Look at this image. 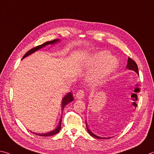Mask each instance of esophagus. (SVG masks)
<instances>
[{
  "label": "esophagus",
  "mask_w": 154,
  "mask_h": 154,
  "mask_svg": "<svg viewBox=\"0 0 154 154\" xmlns=\"http://www.w3.org/2000/svg\"><path fill=\"white\" fill-rule=\"evenodd\" d=\"M75 97L78 99H82L84 98L85 97V92L83 90H79L78 92L76 93V95H75Z\"/></svg>",
  "instance_id": "esophagus-1"
}]
</instances>
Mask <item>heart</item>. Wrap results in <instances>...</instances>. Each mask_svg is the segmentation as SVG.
Here are the masks:
<instances>
[{
	"label": "heart",
	"mask_w": 154,
	"mask_h": 154,
	"mask_svg": "<svg viewBox=\"0 0 154 154\" xmlns=\"http://www.w3.org/2000/svg\"><path fill=\"white\" fill-rule=\"evenodd\" d=\"M118 60L114 57L109 56L107 51L95 53L85 62V66L90 68L97 66L88 77V83L92 86L103 84L107 80L118 67Z\"/></svg>",
	"instance_id": "obj_1"
}]
</instances>
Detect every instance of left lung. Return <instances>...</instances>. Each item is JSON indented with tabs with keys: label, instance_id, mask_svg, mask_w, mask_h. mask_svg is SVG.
Masks as SVG:
<instances>
[{
	"label": "left lung",
	"instance_id": "obj_1",
	"mask_svg": "<svg viewBox=\"0 0 154 154\" xmlns=\"http://www.w3.org/2000/svg\"><path fill=\"white\" fill-rule=\"evenodd\" d=\"M126 68L128 69H130V70H133V71L135 72L137 74H139V69H138V67H137V65L135 63V61H133V59H131L130 57L128 58V63L126 65ZM86 125H87V130L88 131V133L90 134V135H91L93 137H95V138L97 139H110V137H99L97 135H96L95 134L93 133L92 132L90 131V129L88 128V126H87V121H86Z\"/></svg>",
	"mask_w": 154,
	"mask_h": 154
}]
</instances>
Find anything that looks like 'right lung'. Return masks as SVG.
<instances>
[{"mask_svg":"<svg viewBox=\"0 0 154 154\" xmlns=\"http://www.w3.org/2000/svg\"><path fill=\"white\" fill-rule=\"evenodd\" d=\"M60 41V40L59 39H55L53 40H51V41H48V42H46L45 43H43L42 45H39V46H37V47H34L33 48H32L29 51H28V52H27L25 55H23V57H22V59L26 58V57H28L29 55H30L31 54L34 53V52H36L38 50L40 49V48H42L43 47H46V46H47L48 45H54V44H56L57 42H58ZM73 100H74V97H73L72 96V94L69 92L66 95H65L63 97V98L62 99V102H61V109H62V111H63V109H64V107L66 106V105H67L68 103H69L70 102H72ZM61 119H62V116H61V119L59 120V125L58 126H57V127L54 129V130L51 131L50 132H48V133H42V134H40V133H33V132H32V133H34L35 134H37V135L38 136H41V137H50V136H53L54 134H57L59 131L61 130Z\"/></svg>","mask_w":154,"mask_h":154,"instance_id":"1","label":"right lung"}]
</instances>
